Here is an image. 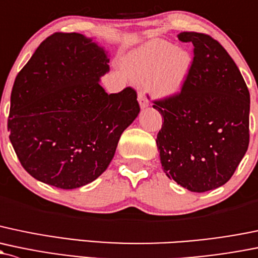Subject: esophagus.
Segmentation results:
<instances>
[{
	"instance_id": "34e87169",
	"label": "esophagus",
	"mask_w": 258,
	"mask_h": 258,
	"mask_svg": "<svg viewBox=\"0 0 258 258\" xmlns=\"http://www.w3.org/2000/svg\"><path fill=\"white\" fill-rule=\"evenodd\" d=\"M138 102H140L141 108H145L148 106V100L143 91H140V93H138Z\"/></svg>"
}]
</instances>
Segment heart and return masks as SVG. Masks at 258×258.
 <instances>
[{
  "mask_svg": "<svg viewBox=\"0 0 258 258\" xmlns=\"http://www.w3.org/2000/svg\"><path fill=\"white\" fill-rule=\"evenodd\" d=\"M123 69L135 81L150 80L157 97H173L183 90L190 74L191 56L165 40L154 39L123 58Z\"/></svg>",
  "mask_w": 258,
  "mask_h": 258,
  "instance_id": "obj_1",
  "label": "heart"
}]
</instances>
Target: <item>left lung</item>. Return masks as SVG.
I'll return each mask as SVG.
<instances>
[{
    "instance_id": "8db88e82",
    "label": "left lung",
    "mask_w": 258,
    "mask_h": 258,
    "mask_svg": "<svg viewBox=\"0 0 258 258\" xmlns=\"http://www.w3.org/2000/svg\"><path fill=\"white\" fill-rule=\"evenodd\" d=\"M194 45L183 90L154 101L164 122L157 147L165 175L194 193L224 185L250 142V93L225 48L204 33L181 32Z\"/></svg>"
}]
</instances>
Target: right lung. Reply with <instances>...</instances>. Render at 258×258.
Wrapping results in <instances>:
<instances>
[{"label":"right lung","instance_id":"right-lung-1","mask_svg":"<svg viewBox=\"0 0 258 258\" xmlns=\"http://www.w3.org/2000/svg\"><path fill=\"white\" fill-rule=\"evenodd\" d=\"M104 48L80 33H54L16 77L10 140L22 167L37 180L75 189L102 174L122 132L140 113L137 94L108 95Z\"/></svg>","mask_w":258,"mask_h":258}]
</instances>
